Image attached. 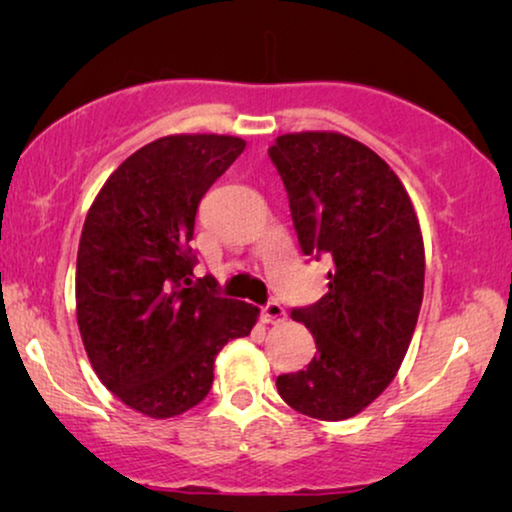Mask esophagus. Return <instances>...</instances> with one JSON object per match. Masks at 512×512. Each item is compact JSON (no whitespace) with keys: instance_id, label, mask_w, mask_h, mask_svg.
I'll use <instances>...</instances> for the list:
<instances>
[{"instance_id":"1","label":"esophagus","mask_w":512,"mask_h":512,"mask_svg":"<svg viewBox=\"0 0 512 512\" xmlns=\"http://www.w3.org/2000/svg\"><path fill=\"white\" fill-rule=\"evenodd\" d=\"M284 319H286V310L277 303V300H270V303L263 307V321H265V324H282Z\"/></svg>"}]
</instances>
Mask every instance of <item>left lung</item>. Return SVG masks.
<instances>
[{
    "instance_id": "obj_1",
    "label": "left lung",
    "mask_w": 512,
    "mask_h": 512,
    "mask_svg": "<svg viewBox=\"0 0 512 512\" xmlns=\"http://www.w3.org/2000/svg\"><path fill=\"white\" fill-rule=\"evenodd\" d=\"M289 195L305 256H331L328 293L291 317L317 354L277 391L307 417L340 422L368 408L396 377L424 296V242L394 170L340 132H293L268 149Z\"/></svg>"
}]
</instances>
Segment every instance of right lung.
I'll list each match as a JSON object with an SVG mask.
<instances>
[{
    "label": "right lung",
    "mask_w": 512,
    "mask_h": 512,
    "mask_svg": "<svg viewBox=\"0 0 512 512\" xmlns=\"http://www.w3.org/2000/svg\"><path fill=\"white\" fill-rule=\"evenodd\" d=\"M228 135H170L142 146L107 179L83 223L76 321L97 377L142 415L167 419L209 394L214 359L244 338L258 307L193 279L195 214L244 151Z\"/></svg>",
    "instance_id": "obj_1"
}]
</instances>
